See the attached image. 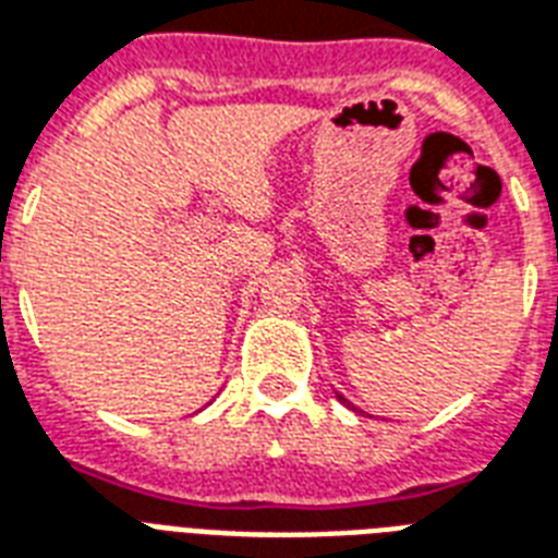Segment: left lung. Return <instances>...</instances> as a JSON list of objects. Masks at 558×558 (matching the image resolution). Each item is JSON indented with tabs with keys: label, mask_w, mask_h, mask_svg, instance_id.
Masks as SVG:
<instances>
[{
	"label": "left lung",
	"mask_w": 558,
	"mask_h": 558,
	"mask_svg": "<svg viewBox=\"0 0 558 558\" xmlns=\"http://www.w3.org/2000/svg\"><path fill=\"white\" fill-rule=\"evenodd\" d=\"M338 399L343 401V404H347V408H352V404H349V399H343V396H340V392H338ZM352 410H355V408H352Z\"/></svg>",
	"instance_id": "1"
}]
</instances>
